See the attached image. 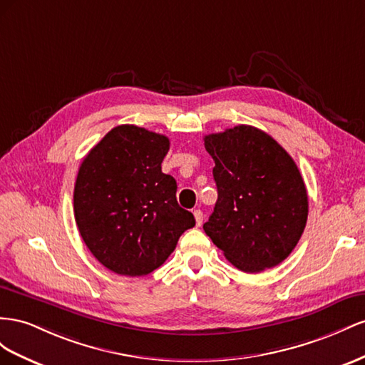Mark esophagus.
Segmentation results:
<instances>
[{
  "label": "esophagus",
  "instance_id": "34e87169",
  "mask_svg": "<svg viewBox=\"0 0 365 365\" xmlns=\"http://www.w3.org/2000/svg\"><path fill=\"white\" fill-rule=\"evenodd\" d=\"M194 217H195V225L200 226L203 223V212L200 210H194Z\"/></svg>",
  "mask_w": 365,
  "mask_h": 365
}]
</instances>
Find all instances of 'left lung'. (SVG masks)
<instances>
[{
	"label": "left lung",
	"mask_w": 365,
	"mask_h": 365,
	"mask_svg": "<svg viewBox=\"0 0 365 365\" xmlns=\"http://www.w3.org/2000/svg\"><path fill=\"white\" fill-rule=\"evenodd\" d=\"M218 199L206 235L247 274L279 264L306 227L307 191L294 159L267 133L237 125L205 136Z\"/></svg>",
	"instance_id": "obj_1"
}]
</instances>
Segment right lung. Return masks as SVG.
I'll use <instances>...</instances> for the list:
<instances>
[{
  "label": "right lung",
  "mask_w": 365,
  "mask_h": 365,
  "mask_svg": "<svg viewBox=\"0 0 365 365\" xmlns=\"http://www.w3.org/2000/svg\"><path fill=\"white\" fill-rule=\"evenodd\" d=\"M170 139L136 125L108 131L82 160L73 194L82 240L101 264L125 277L151 274L195 225L162 173Z\"/></svg>",
  "instance_id": "obj_1"
}]
</instances>
